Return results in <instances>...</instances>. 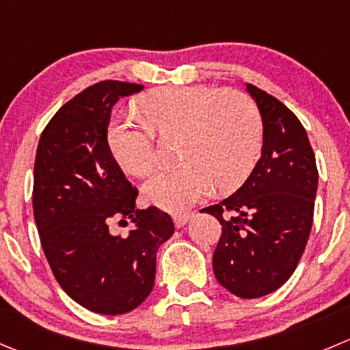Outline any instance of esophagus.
Returning a JSON list of instances; mask_svg holds the SVG:
<instances>
[{
	"mask_svg": "<svg viewBox=\"0 0 350 350\" xmlns=\"http://www.w3.org/2000/svg\"><path fill=\"white\" fill-rule=\"evenodd\" d=\"M191 217H193L191 212H178L172 215V220H174L176 227H185Z\"/></svg>",
	"mask_w": 350,
	"mask_h": 350,
	"instance_id": "obj_1",
	"label": "esophagus"
}]
</instances>
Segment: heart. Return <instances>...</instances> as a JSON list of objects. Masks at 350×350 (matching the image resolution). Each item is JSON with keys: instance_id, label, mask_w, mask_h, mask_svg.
<instances>
[{"instance_id": "heart-1", "label": "heart", "mask_w": 350, "mask_h": 350, "mask_svg": "<svg viewBox=\"0 0 350 350\" xmlns=\"http://www.w3.org/2000/svg\"><path fill=\"white\" fill-rule=\"evenodd\" d=\"M144 124L113 118L107 147L131 176H145L155 164L152 133L181 135L178 167L161 169L144 186V195L165 210H181L208 195L234 191L253 172L261 147L263 123L250 96L205 85L159 87L138 97Z\"/></svg>"}]
</instances>
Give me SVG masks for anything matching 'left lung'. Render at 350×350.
Returning <instances> with one entry per match:
<instances>
[{"label":"left lung","mask_w":350,"mask_h":350,"mask_svg":"<svg viewBox=\"0 0 350 350\" xmlns=\"http://www.w3.org/2000/svg\"><path fill=\"white\" fill-rule=\"evenodd\" d=\"M246 90L263 123L261 157L236 193L203 210L222 226L213 251L215 279L234 296L254 299L284 286L303 256L313 226L318 169L306 130L293 111L254 85L246 83Z\"/></svg>","instance_id":"obj_1"}]
</instances>
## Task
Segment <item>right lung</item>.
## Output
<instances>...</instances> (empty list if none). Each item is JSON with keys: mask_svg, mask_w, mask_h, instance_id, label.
Masks as SVG:
<instances>
[{"mask_svg": "<svg viewBox=\"0 0 350 350\" xmlns=\"http://www.w3.org/2000/svg\"><path fill=\"white\" fill-rule=\"evenodd\" d=\"M144 85L106 80L64 104L47 123L33 165V219L61 289L99 314L140 306L155 280V254L174 234L169 213L137 208V188L107 147L111 111ZM120 219L134 227L114 237Z\"/></svg>", "mask_w": 350, "mask_h": 350, "instance_id": "1", "label": "right lung"}]
</instances>
